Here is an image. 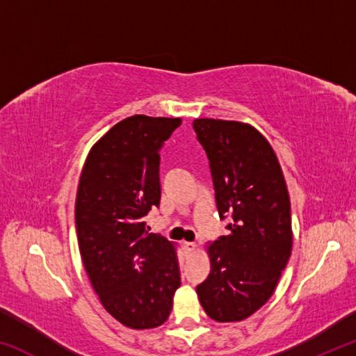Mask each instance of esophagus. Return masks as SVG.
Here are the masks:
<instances>
[{"instance_id":"obj_1","label":"esophagus","mask_w":356,"mask_h":356,"mask_svg":"<svg viewBox=\"0 0 356 356\" xmlns=\"http://www.w3.org/2000/svg\"><path fill=\"white\" fill-rule=\"evenodd\" d=\"M196 243L195 242H185L184 243V248L186 250V251H188V252H193V251H195L196 250Z\"/></svg>"}]
</instances>
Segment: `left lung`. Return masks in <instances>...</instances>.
<instances>
[{"mask_svg": "<svg viewBox=\"0 0 356 356\" xmlns=\"http://www.w3.org/2000/svg\"><path fill=\"white\" fill-rule=\"evenodd\" d=\"M227 236L207 245L210 273L196 287L206 314L240 322L272 297L292 251L291 200L273 147L252 125L195 119Z\"/></svg>", "mask_w": 356, "mask_h": 356, "instance_id": "8db88e82", "label": "left lung"}]
</instances>
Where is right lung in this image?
<instances>
[{
  "instance_id": "obj_1",
  "label": "right lung",
  "mask_w": 356,
  "mask_h": 356,
  "mask_svg": "<svg viewBox=\"0 0 356 356\" xmlns=\"http://www.w3.org/2000/svg\"><path fill=\"white\" fill-rule=\"evenodd\" d=\"M180 118L135 114L89 150L75 202L78 248L100 303L125 327L166 322L180 286L176 246L146 231L160 204V149Z\"/></svg>"
}]
</instances>
